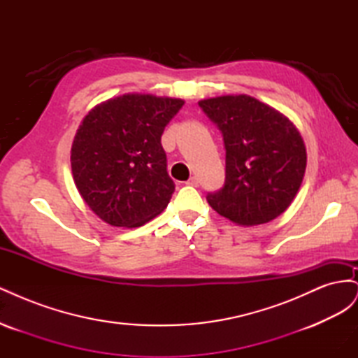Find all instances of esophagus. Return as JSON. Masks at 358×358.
Here are the masks:
<instances>
[{
	"label": "esophagus",
	"instance_id": "1",
	"mask_svg": "<svg viewBox=\"0 0 358 358\" xmlns=\"http://www.w3.org/2000/svg\"><path fill=\"white\" fill-rule=\"evenodd\" d=\"M188 185H191V187H199V183H200V180H199V178L197 176H191L189 179H188Z\"/></svg>",
	"mask_w": 358,
	"mask_h": 358
}]
</instances>
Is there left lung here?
Segmentation results:
<instances>
[{
    "label": "left lung",
    "instance_id": "obj_1",
    "mask_svg": "<svg viewBox=\"0 0 358 358\" xmlns=\"http://www.w3.org/2000/svg\"><path fill=\"white\" fill-rule=\"evenodd\" d=\"M199 106L218 125L225 145V185L208 194L210 208L246 227L278 218L294 200L306 170L297 127L246 94L212 96Z\"/></svg>",
    "mask_w": 358,
    "mask_h": 358
}]
</instances>
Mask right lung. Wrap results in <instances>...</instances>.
Wrapping results in <instances>:
<instances>
[{"label": "right lung", "mask_w": 358, "mask_h": 358, "mask_svg": "<svg viewBox=\"0 0 358 358\" xmlns=\"http://www.w3.org/2000/svg\"><path fill=\"white\" fill-rule=\"evenodd\" d=\"M182 99L124 94L88 112L71 145L74 185L88 208L113 227L136 229L167 208L175 183L161 136Z\"/></svg>", "instance_id": "add662e5"}]
</instances>
